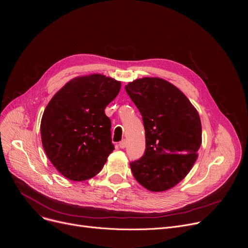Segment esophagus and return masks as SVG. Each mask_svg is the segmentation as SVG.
I'll list each match as a JSON object with an SVG mask.
<instances>
[{
	"label": "esophagus",
	"mask_w": 248,
	"mask_h": 248,
	"mask_svg": "<svg viewBox=\"0 0 248 248\" xmlns=\"http://www.w3.org/2000/svg\"><path fill=\"white\" fill-rule=\"evenodd\" d=\"M119 146H120V148H122V149H124V148H125L126 147V140H122L121 142L119 143Z\"/></svg>",
	"instance_id": "esophagus-1"
}]
</instances>
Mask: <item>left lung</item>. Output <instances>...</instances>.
Segmentation results:
<instances>
[{
	"mask_svg": "<svg viewBox=\"0 0 248 248\" xmlns=\"http://www.w3.org/2000/svg\"><path fill=\"white\" fill-rule=\"evenodd\" d=\"M125 91L145 129V152L129 164L133 176L151 191L167 190L186 178L197 159L199 115L181 90L161 78L136 79Z\"/></svg>",
	"mask_w": 248,
	"mask_h": 248,
	"instance_id": "obj_1",
	"label": "left lung"
}]
</instances>
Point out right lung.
<instances>
[{
	"mask_svg": "<svg viewBox=\"0 0 248 248\" xmlns=\"http://www.w3.org/2000/svg\"><path fill=\"white\" fill-rule=\"evenodd\" d=\"M120 89V81L91 75L67 82L49 102L41 121L42 144L66 179L93 178L115 149L111 120L104 111Z\"/></svg>",
	"mask_w": 248,
	"mask_h": 248,
	"instance_id": "right-lung-1",
	"label": "right lung"
}]
</instances>
